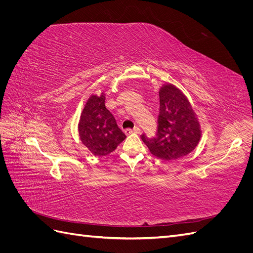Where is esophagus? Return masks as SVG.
<instances>
[{
    "instance_id": "obj_1",
    "label": "esophagus",
    "mask_w": 253,
    "mask_h": 253,
    "mask_svg": "<svg viewBox=\"0 0 253 253\" xmlns=\"http://www.w3.org/2000/svg\"><path fill=\"white\" fill-rule=\"evenodd\" d=\"M126 134H132V133L138 134V133H140V128L138 126H135L134 128H126Z\"/></svg>"
}]
</instances>
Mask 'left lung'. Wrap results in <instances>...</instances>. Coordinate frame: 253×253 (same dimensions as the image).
Returning <instances> with one entry per match:
<instances>
[{"label":"left lung","instance_id":"left-lung-1","mask_svg":"<svg viewBox=\"0 0 253 253\" xmlns=\"http://www.w3.org/2000/svg\"><path fill=\"white\" fill-rule=\"evenodd\" d=\"M159 116L156 137L149 138L144 134L142 141L153 155L172 160L188 155L202 137L197 115L189 99L172 83H165L159 88Z\"/></svg>","mask_w":253,"mask_h":253}]
</instances>
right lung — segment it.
Returning a JSON list of instances; mask_svg holds the SVG:
<instances>
[{
  "label": "right lung",
  "mask_w": 253,
  "mask_h": 253,
  "mask_svg": "<svg viewBox=\"0 0 253 253\" xmlns=\"http://www.w3.org/2000/svg\"><path fill=\"white\" fill-rule=\"evenodd\" d=\"M104 102V91L100 95L91 94L81 112L78 124L81 142L98 157L110 154L126 138Z\"/></svg>",
  "instance_id": "add662e5"
}]
</instances>
